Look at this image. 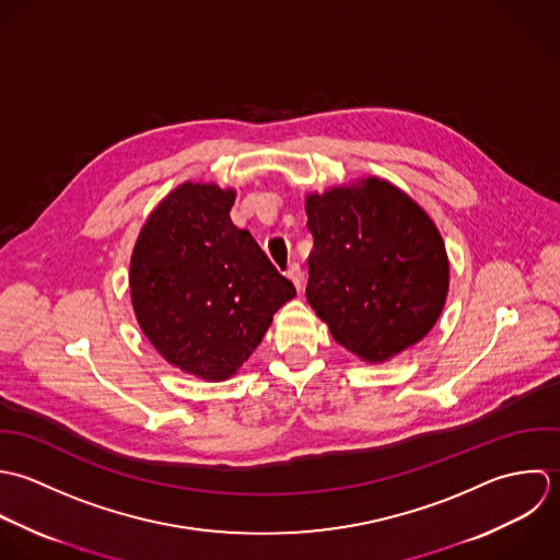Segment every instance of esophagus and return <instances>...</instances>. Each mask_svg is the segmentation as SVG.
<instances>
[{
    "label": "esophagus",
    "instance_id": "esophagus-1",
    "mask_svg": "<svg viewBox=\"0 0 560 560\" xmlns=\"http://www.w3.org/2000/svg\"><path fill=\"white\" fill-rule=\"evenodd\" d=\"M288 277L292 279V283L296 285V290H301L303 288V270H301V264H290L288 266Z\"/></svg>",
    "mask_w": 560,
    "mask_h": 560
}]
</instances>
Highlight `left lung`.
I'll return each instance as SVG.
<instances>
[{"mask_svg": "<svg viewBox=\"0 0 560 560\" xmlns=\"http://www.w3.org/2000/svg\"><path fill=\"white\" fill-rule=\"evenodd\" d=\"M314 250L305 296L337 343L385 361L438 323L447 294L444 240L405 192L381 179L305 203Z\"/></svg>", "mask_w": 560, "mask_h": 560, "instance_id": "1", "label": "left lung"}]
</instances>
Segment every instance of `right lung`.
<instances>
[{
  "mask_svg": "<svg viewBox=\"0 0 560 560\" xmlns=\"http://www.w3.org/2000/svg\"><path fill=\"white\" fill-rule=\"evenodd\" d=\"M235 195L210 184L173 190L142 226L129 285L136 318L173 365L231 376L296 288L255 237L231 223Z\"/></svg>",
  "mask_w": 560,
  "mask_h": 560,
  "instance_id": "right-lung-1",
  "label": "right lung"
}]
</instances>
